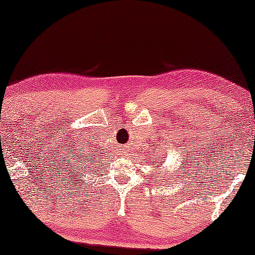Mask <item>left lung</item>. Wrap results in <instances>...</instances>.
I'll list each match as a JSON object with an SVG mask.
<instances>
[{"label": "left lung", "mask_w": 255, "mask_h": 255, "mask_svg": "<svg viewBox=\"0 0 255 255\" xmlns=\"http://www.w3.org/2000/svg\"><path fill=\"white\" fill-rule=\"evenodd\" d=\"M165 153H166V151H165ZM161 160H163V159H161Z\"/></svg>", "instance_id": "obj_1"}]
</instances>
